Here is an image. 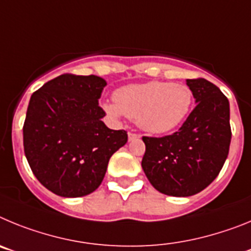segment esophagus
<instances>
[{
    "mask_svg": "<svg viewBox=\"0 0 251 251\" xmlns=\"http://www.w3.org/2000/svg\"><path fill=\"white\" fill-rule=\"evenodd\" d=\"M139 137H141V134H138V133H134V132L128 133V139H129V141H133V139H138Z\"/></svg>",
    "mask_w": 251,
    "mask_h": 251,
    "instance_id": "obj_1",
    "label": "esophagus"
}]
</instances>
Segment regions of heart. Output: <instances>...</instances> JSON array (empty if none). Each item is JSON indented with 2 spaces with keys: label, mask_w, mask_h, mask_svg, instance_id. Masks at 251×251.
I'll list each match as a JSON object with an SVG mask.
<instances>
[{
  "label": "heart",
  "mask_w": 251,
  "mask_h": 251,
  "mask_svg": "<svg viewBox=\"0 0 251 251\" xmlns=\"http://www.w3.org/2000/svg\"><path fill=\"white\" fill-rule=\"evenodd\" d=\"M192 90L185 84L147 81L130 84L114 93V103L104 104L113 117L137 119L142 129L166 133L185 121L192 104Z\"/></svg>",
  "instance_id": "heart-1"
}]
</instances>
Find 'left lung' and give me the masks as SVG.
<instances>
[{
	"mask_svg": "<svg viewBox=\"0 0 251 251\" xmlns=\"http://www.w3.org/2000/svg\"><path fill=\"white\" fill-rule=\"evenodd\" d=\"M196 106L177 132L142 137V168L156 190L168 196L199 194L220 174L231 142L229 100L202 77L187 79Z\"/></svg>",
	"mask_w": 251,
	"mask_h": 251,
	"instance_id": "obj_1",
	"label": "left lung"
}]
</instances>
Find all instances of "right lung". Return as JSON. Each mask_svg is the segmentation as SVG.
Returning <instances> with one entry per match:
<instances>
[{"mask_svg":"<svg viewBox=\"0 0 251 251\" xmlns=\"http://www.w3.org/2000/svg\"><path fill=\"white\" fill-rule=\"evenodd\" d=\"M105 80L63 74L31 95L24 151L39 182L63 197H81L100 186L113 153L128 141L124 129L101 121L98 104Z\"/></svg>","mask_w":251,"mask_h":251,"instance_id":"obj_1","label":"right lung"}]
</instances>
